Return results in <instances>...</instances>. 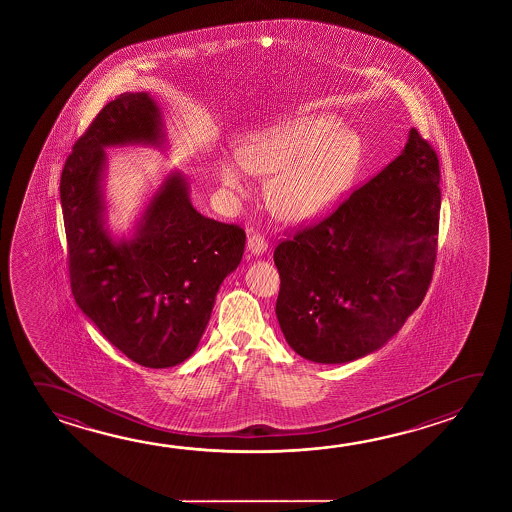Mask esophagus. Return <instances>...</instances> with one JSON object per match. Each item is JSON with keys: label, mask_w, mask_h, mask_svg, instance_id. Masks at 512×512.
Here are the masks:
<instances>
[{"label": "esophagus", "mask_w": 512, "mask_h": 512, "mask_svg": "<svg viewBox=\"0 0 512 512\" xmlns=\"http://www.w3.org/2000/svg\"><path fill=\"white\" fill-rule=\"evenodd\" d=\"M248 250H250L253 255H262V253L268 250L266 237L260 234L248 235Z\"/></svg>", "instance_id": "esophagus-1"}]
</instances>
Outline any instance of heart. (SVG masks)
I'll use <instances>...</instances> for the list:
<instances>
[{
	"label": "heart",
	"mask_w": 512,
	"mask_h": 512,
	"mask_svg": "<svg viewBox=\"0 0 512 512\" xmlns=\"http://www.w3.org/2000/svg\"><path fill=\"white\" fill-rule=\"evenodd\" d=\"M239 159L255 175L275 176L268 193L275 214L305 221L336 205L350 189L361 168L362 143L337 119H294L248 135ZM243 168L232 159L219 164L221 184L234 196L246 193Z\"/></svg>",
	"instance_id": "heart-1"
}]
</instances>
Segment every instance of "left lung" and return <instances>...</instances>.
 Returning <instances> with one entry per match:
<instances>
[{"mask_svg":"<svg viewBox=\"0 0 512 512\" xmlns=\"http://www.w3.org/2000/svg\"><path fill=\"white\" fill-rule=\"evenodd\" d=\"M439 180L436 150L412 128L391 164L277 244L275 312L294 352L321 364L355 361L403 327L434 275Z\"/></svg>","mask_w":512,"mask_h":512,"instance_id":"left-lung-1","label":"left lung"}]
</instances>
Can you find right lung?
I'll list each match as a JSON object with an SVG mask.
<instances>
[{
	"mask_svg": "<svg viewBox=\"0 0 512 512\" xmlns=\"http://www.w3.org/2000/svg\"><path fill=\"white\" fill-rule=\"evenodd\" d=\"M160 114L146 93L119 94L76 141L60 176L71 293L130 361L171 368L193 355L219 285L243 259L246 234L205 218L184 176L153 196L137 235L114 243L103 228V148L159 143Z\"/></svg>",
	"mask_w": 512,
	"mask_h": 512,
	"instance_id": "obj_1",
	"label": "right lung"
}]
</instances>
